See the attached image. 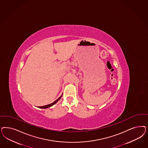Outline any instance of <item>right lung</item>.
Returning <instances> with one entry per match:
<instances>
[{
  "label": "right lung",
  "mask_w": 148,
  "mask_h": 148,
  "mask_svg": "<svg viewBox=\"0 0 148 148\" xmlns=\"http://www.w3.org/2000/svg\"><path fill=\"white\" fill-rule=\"evenodd\" d=\"M62 95L61 96H60L58 99L57 100H56L54 102H53V103H51V104H49V105H46V106H41V107H38V108H43V109H46V108H49V107H52V106H53L54 105H55L57 102L60 99H61V97H62Z\"/></svg>",
  "instance_id": "add662e5"
}]
</instances>
